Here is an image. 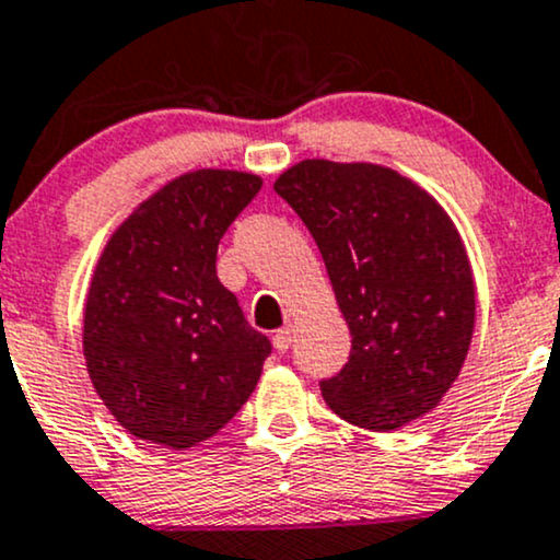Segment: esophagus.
I'll list each match as a JSON object with an SVG mask.
<instances>
[{
    "label": "esophagus",
    "mask_w": 560,
    "mask_h": 560,
    "mask_svg": "<svg viewBox=\"0 0 560 560\" xmlns=\"http://www.w3.org/2000/svg\"><path fill=\"white\" fill-rule=\"evenodd\" d=\"M272 343H275V349L280 351V354H285L288 349H291V343H293V328H280L278 332H275L272 336Z\"/></svg>",
    "instance_id": "esophagus-1"
}]
</instances>
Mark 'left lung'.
<instances>
[{
  "mask_svg": "<svg viewBox=\"0 0 560 560\" xmlns=\"http://www.w3.org/2000/svg\"><path fill=\"white\" fill-rule=\"evenodd\" d=\"M275 192L312 232L351 332L349 362L319 381L330 410L394 431L436 407L476 317L466 248L442 206L373 163L301 161Z\"/></svg>",
  "mask_w": 560,
  "mask_h": 560,
  "instance_id": "1",
  "label": "left lung"
}]
</instances>
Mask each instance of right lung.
Listing matches in <instances>:
<instances>
[{
	"instance_id": "add662e5",
	"label": "right lung",
	"mask_w": 560,
	"mask_h": 560,
	"mask_svg": "<svg viewBox=\"0 0 560 560\" xmlns=\"http://www.w3.org/2000/svg\"><path fill=\"white\" fill-rule=\"evenodd\" d=\"M261 179L200 168L168 182L110 237L84 312L100 399L129 433L187 450L246 405L272 351L217 278L224 232Z\"/></svg>"
}]
</instances>
